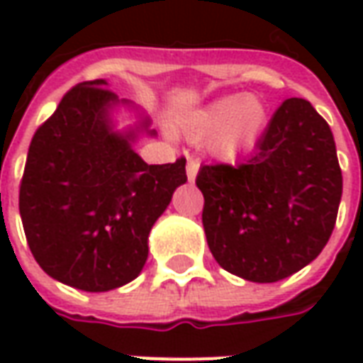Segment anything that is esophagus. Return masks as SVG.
<instances>
[{
    "mask_svg": "<svg viewBox=\"0 0 363 363\" xmlns=\"http://www.w3.org/2000/svg\"><path fill=\"white\" fill-rule=\"evenodd\" d=\"M198 167H200V163H198L196 159H189V163H186V177H189L190 182L196 181Z\"/></svg>",
    "mask_w": 363,
    "mask_h": 363,
    "instance_id": "obj_1",
    "label": "esophagus"
}]
</instances>
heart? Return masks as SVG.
I'll return each instance as SVG.
<instances>
[{
    "instance_id": "obj_1",
    "label": "heart",
    "mask_w": 363,
    "mask_h": 363,
    "mask_svg": "<svg viewBox=\"0 0 363 363\" xmlns=\"http://www.w3.org/2000/svg\"><path fill=\"white\" fill-rule=\"evenodd\" d=\"M267 104L255 95H228L192 111L182 118V132L190 140H208V147L221 159H235L251 150L268 124Z\"/></svg>"
}]
</instances>
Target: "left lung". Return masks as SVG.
Listing matches in <instances>:
<instances>
[{
  "label": "left lung",
  "instance_id": "1",
  "mask_svg": "<svg viewBox=\"0 0 363 363\" xmlns=\"http://www.w3.org/2000/svg\"><path fill=\"white\" fill-rule=\"evenodd\" d=\"M208 247L223 270L270 284L319 257L335 229L342 171L327 120L305 99L274 112L257 151L200 167Z\"/></svg>",
  "mask_w": 363,
  "mask_h": 363
}]
</instances>
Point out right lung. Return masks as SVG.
Listing matches in <instances>:
<instances>
[{"instance_id": "obj_1", "label": "right lung", "mask_w": 363, "mask_h": 363, "mask_svg": "<svg viewBox=\"0 0 363 363\" xmlns=\"http://www.w3.org/2000/svg\"><path fill=\"white\" fill-rule=\"evenodd\" d=\"M106 82L67 91L28 147L19 212L28 249L54 280L83 291L132 281L147 260V235L186 182V159L147 165L134 134L111 132ZM147 128V120L143 122Z\"/></svg>"}]
</instances>
